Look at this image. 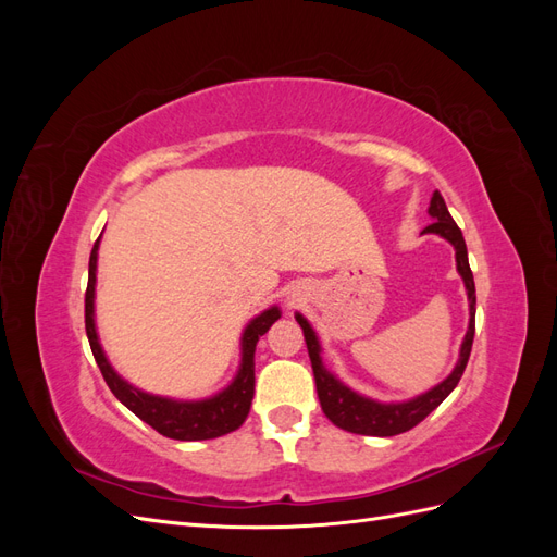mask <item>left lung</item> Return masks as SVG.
Returning <instances> with one entry per match:
<instances>
[{"label": "left lung", "instance_id": "8db88e82", "mask_svg": "<svg viewBox=\"0 0 557 557\" xmlns=\"http://www.w3.org/2000/svg\"><path fill=\"white\" fill-rule=\"evenodd\" d=\"M430 215L434 218V221L423 232L440 234V237H444L453 244L455 260H458V272L465 281V288H467V295H469V315H471L469 318V330L465 334V342H462V348H460V360H458V364H455L453 374L444 383L432 387V391L425 393V395H420L411 401H401V404H379V401H372L367 397H360L358 393L348 391L344 383H339L327 372L323 362H320V346H318V339H315L311 325L299 313L295 315L301 332H305V342H307L311 367H313L320 407H323V413L332 420L336 428H342L346 432L369 434V436H395V434H401V432H409L411 428H416L420 423V420H425L436 407H440V404L453 393V387L460 383V379L465 374V367L469 362V352H471V344H474V330H476L474 274H471V269H469L467 246H465L462 232L450 218V213L446 209V201H444L440 190L432 195Z\"/></svg>", "mask_w": 557, "mask_h": 557}]
</instances>
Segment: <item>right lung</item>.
Here are the masks:
<instances>
[{"mask_svg":"<svg viewBox=\"0 0 557 557\" xmlns=\"http://www.w3.org/2000/svg\"><path fill=\"white\" fill-rule=\"evenodd\" d=\"M97 248H99V239L92 246L90 267H88L86 332H88V342L92 348L95 362L99 367V372H102L107 385L111 387V393L121 399L134 416H139L144 423H148L162 436H170V440H178V442L215 440V436H223L227 432L242 428V423L250 411L252 393H256V360H252L256 358V344L260 336L281 318V311L274 307L250 320V325L246 327L244 339H242L239 374L221 395L205 401H174L166 397L141 393L113 372V367L104 358L102 346L97 342V330H95Z\"/></svg>","mask_w":557,"mask_h":557,"instance_id":"obj_1","label":"right lung"}]
</instances>
